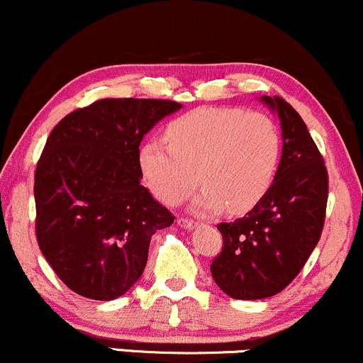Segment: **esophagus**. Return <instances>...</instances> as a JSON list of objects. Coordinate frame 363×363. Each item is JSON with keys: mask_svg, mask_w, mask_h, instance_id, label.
I'll return each instance as SVG.
<instances>
[{"mask_svg": "<svg viewBox=\"0 0 363 363\" xmlns=\"http://www.w3.org/2000/svg\"><path fill=\"white\" fill-rule=\"evenodd\" d=\"M177 223L180 224L183 229H194V228H197V223H195V220L189 219V217H178Z\"/></svg>", "mask_w": 363, "mask_h": 363, "instance_id": "esophagus-1", "label": "esophagus"}]
</instances>
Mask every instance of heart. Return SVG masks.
Returning <instances> with one entry per match:
<instances>
[{
  "mask_svg": "<svg viewBox=\"0 0 363 363\" xmlns=\"http://www.w3.org/2000/svg\"><path fill=\"white\" fill-rule=\"evenodd\" d=\"M168 144L151 139L139 152L140 168L156 197L178 206L197 186L195 211L225 206L250 211L267 195L282 157V132L272 117L231 106H203L166 127Z\"/></svg>",
  "mask_w": 363,
  "mask_h": 363,
  "instance_id": "1",
  "label": "heart"
}]
</instances>
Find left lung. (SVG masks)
Returning <instances> with one entry per match:
<instances>
[{
  "label": "left lung",
  "mask_w": 363,
  "mask_h": 363,
  "mask_svg": "<svg viewBox=\"0 0 363 363\" xmlns=\"http://www.w3.org/2000/svg\"><path fill=\"white\" fill-rule=\"evenodd\" d=\"M282 127V157L267 195L245 217L217 225L223 251L212 279L233 299L282 292L299 275L325 225L328 172L301 115L280 96H262Z\"/></svg>",
  "instance_id": "obj_1"
}]
</instances>
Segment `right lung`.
<instances>
[{
  "label": "right lung",
  "mask_w": 363,
  "mask_h": 363,
  "mask_svg": "<svg viewBox=\"0 0 363 363\" xmlns=\"http://www.w3.org/2000/svg\"><path fill=\"white\" fill-rule=\"evenodd\" d=\"M172 100L105 98L67 113L35 169L38 248L72 292L121 297L139 280L151 236L174 216L140 185V140L180 110Z\"/></svg>",
  "instance_id": "add662e5"
}]
</instances>
